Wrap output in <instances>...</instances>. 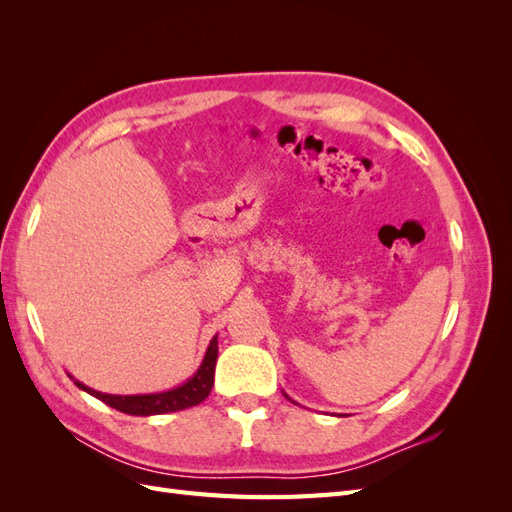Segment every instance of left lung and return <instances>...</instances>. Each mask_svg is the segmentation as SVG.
Listing matches in <instances>:
<instances>
[{
    "instance_id": "8db88e82",
    "label": "left lung",
    "mask_w": 512,
    "mask_h": 512,
    "mask_svg": "<svg viewBox=\"0 0 512 512\" xmlns=\"http://www.w3.org/2000/svg\"><path fill=\"white\" fill-rule=\"evenodd\" d=\"M284 395H286V393H284ZM286 397H288V395H286ZM288 399H290V397H288Z\"/></svg>"
}]
</instances>
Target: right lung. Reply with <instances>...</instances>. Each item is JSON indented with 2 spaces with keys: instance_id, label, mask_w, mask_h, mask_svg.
<instances>
[{
  "instance_id": "add662e5",
  "label": "right lung",
  "mask_w": 512,
  "mask_h": 512,
  "mask_svg": "<svg viewBox=\"0 0 512 512\" xmlns=\"http://www.w3.org/2000/svg\"><path fill=\"white\" fill-rule=\"evenodd\" d=\"M215 361H218V335H215L209 348L203 356V363L196 369L192 378L185 380L183 384L168 389L162 393H145V395H108L100 393L96 389H89L83 382L74 380L81 391L94 395L96 399L104 401L106 406H111L123 414L132 416H153V414H166V412H179L185 408L198 406L200 401H205L213 389V376H215Z\"/></svg>"
}]
</instances>
